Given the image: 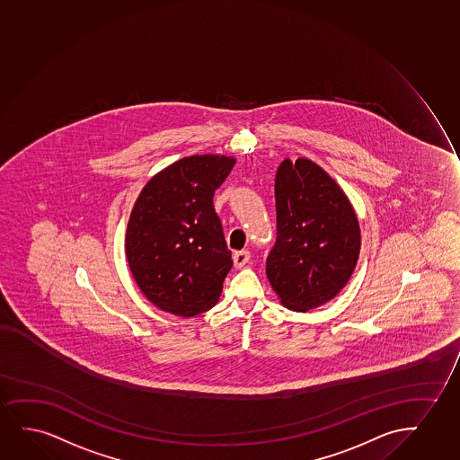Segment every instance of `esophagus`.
<instances>
[{
    "instance_id": "1",
    "label": "esophagus",
    "mask_w": 460,
    "mask_h": 460,
    "mask_svg": "<svg viewBox=\"0 0 460 460\" xmlns=\"http://www.w3.org/2000/svg\"><path fill=\"white\" fill-rule=\"evenodd\" d=\"M250 251H235L233 254V261L234 265H235V269H242L243 265H246L248 263V261H250Z\"/></svg>"
}]
</instances>
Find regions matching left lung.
Listing matches in <instances>:
<instances>
[{
	"label": "left lung",
	"instance_id": "1",
	"mask_svg": "<svg viewBox=\"0 0 460 460\" xmlns=\"http://www.w3.org/2000/svg\"><path fill=\"white\" fill-rule=\"evenodd\" d=\"M275 198L267 278L280 305L309 312L334 299L351 278L360 252L358 215L341 185L305 157L280 162Z\"/></svg>",
	"mask_w": 460,
	"mask_h": 460
}]
</instances>
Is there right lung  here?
Returning <instances> with one entry per match:
<instances>
[{
  "instance_id": "obj_1",
  "label": "right lung",
  "mask_w": 460,
  "mask_h": 460,
  "mask_svg": "<svg viewBox=\"0 0 460 460\" xmlns=\"http://www.w3.org/2000/svg\"><path fill=\"white\" fill-rule=\"evenodd\" d=\"M235 157H182L145 184L126 227L125 252L149 303L178 316L212 309L233 267L214 191Z\"/></svg>"
}]
</instances>
